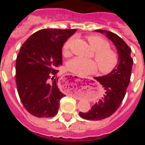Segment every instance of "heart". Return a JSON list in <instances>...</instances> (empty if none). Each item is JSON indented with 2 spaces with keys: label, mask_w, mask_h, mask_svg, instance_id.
Wrapping results in <instances>:
<instances>
[{
  "label": "heart",
  "mask_w": 145,
  "mask_h": 145,
  "mask_svg": "<svg viewBox=\"0 0 145 145\" xmlns=\"http://www.w3.org/2000/svg\"><path fill=\"white\" fill-rule=\"evenodd\" d=\"M72 38L65 42L63 46V54L69 53ZM90 46L95 53V59L99 65L101 72L105 74L112 72L117 66L118 56L112 49H110L108 42L102 37L91 35L88 38ZM98 65L93 60L86 59L81 57H75L68 62V69L77 75L85 76L93 73L98 69Z\"/></svg>",
  "instance_id": "obj_1"
}]
</instances>
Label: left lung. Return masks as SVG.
Returning <instances> with one entry per match:
<instances>
[{
  "label": "left lung",
  "mask_w": 145,
  "mask_h": 145,
  "mask_svg": "<svg viewBox=\"0 0 145 145\" xmlns=\"http://www.w3.org/2000/svg\"><path fill=\"white\" fill-rule=\"evenodd\" d=\"M97 33L105 34L114 43L118 54V62L112 72L106 75L94 77L104 89L103 96L87 112H79L86 120H99L112 116L122 103L130 82L133 66L131 57V50L122 38L112 32L97 29Z\"/></svg>",
  "instance_id": "8db88e82"
}]
</instances>
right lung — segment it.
Segmentation results:
<instances>
[{
    "mask_svg": "<svg viewBox=\"0 0 145 145\" xmlns=\"http://www.w3.org/2000/svg\"><path fill=\"white\" fill-rule=\"evenodd\" d=\"M76 29H43L22 46L16 60V84L20 100L38 118L57 115L65 94L57 86V67L62 65V47ZM52 80V82L50 80Z\"/></svg>",
    "mask_w": 145,
    "mask_h": 145,
    "instance_id": "obj_1",
    "label": "right lung"
}]
</instances>
